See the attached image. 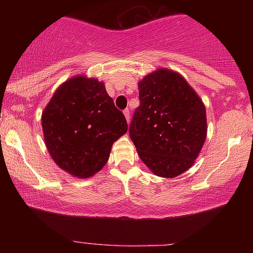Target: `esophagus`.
I'll use <instances>...</instances> for the list:
<instances>
[{"label": "esophagus", "mask_w": 253, "mask_h": 253, "mask_svg": "<svg viewBox=\"0 0 253 253\" xmlns=\"http://www.w3.org/2000/svg\"><path fill=\"white\" fill-rule=\"evenodd\" d=\"M124 114H125V118H126L127 123H129V120H130V112H129V109H125L124 110Z\"/></svg>", "instance_id": "1"}]
</instances>
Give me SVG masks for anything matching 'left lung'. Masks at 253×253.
Listing matches in <instances>:
<instances>
[{
	"instance_id": "left-lung-1",
	"label": "left lung",
	"mask_w": 253,
	"mask_h": 253,
	"mask_svg": "<svg viewBox=\"0 0 253 253\" xmlns=\"http://www.w3.org/2000/svg\"><path fill=\"white\" fill-rule=\"evenodd\" d=\"M138 89L140 104L129 125L136 152L155 175H181L205 144V104L181 75L168 69L145 76Z\"/></svg>"
}]
</instances>
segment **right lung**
Segmentation results:
<instances>
[{
	"label": "right lung",
	"mask_w": 253,
	"mask_h": 253,
	"mask_svg": "<svg viewBox=\"0 0 253 253\" xmlns=\"http://www.w3.org/2000/svg\"><path fill=\"white\" fill-rule=\"evenodd\" d=\"M43 140L58 167L88 178L106 165L127 121L102 82L72 77L56 90L42 117Z\"/></svg>",
	"instance_id": "obj_1"
}]
</instances>
